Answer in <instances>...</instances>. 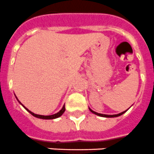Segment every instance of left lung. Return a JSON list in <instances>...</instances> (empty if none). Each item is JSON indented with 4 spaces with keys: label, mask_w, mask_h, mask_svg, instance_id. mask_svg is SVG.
Returning <instances> with one entry per match:
<instances>
[{
    "label": "left lung",
    "mask_w": 154,
    "mask_h": 154,
    "mask_svg": "<svg viewBox=\"0 0 154 154\" xmlns=\"http://www.w3.org/2000/svg\"><path fill=\"white\" fill-rule=\"evenodd\" d=\"M89 110H90L91 112H92V113H94V114H96V115H97V116H102V117H106V118H112V117H117V116H121V115H123V113H125V112H126V111H127V110H125V111H123V112H120V113H119V114H115V115H106V114H102V113H98V112H95V111H93V110H92L90 108H89Z\"/></svg>",
    "instance_id": "obj_1"
}]
</instances>
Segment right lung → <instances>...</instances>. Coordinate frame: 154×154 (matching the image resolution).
Instances as JSON below:
<instances>
[{
	"mask_svg": "<svg viewBox=\"0 0 154 154\" xmlns=\"http://www.w3.org/2000/svg\"><path fill=\"white\" fill-rule=\"evenodd\" d=\"M16 99H17V98L16 97ZM17 101L19 102V103H20V101H19V100H18V99H17ZM21 105H22V106L24 107V108L25 109H26L28 112H30V113H31V115L33 116H35V117L39 118V119H56V118L60 117L61 116H62V114L64 113V112H65V105H64L63 107H62V109H61L60 111H59V112H57V113H55V114H53V115H51V116L38 115V114H35V113H34V112H31V111H30L29 109H27L26 107L24 106V105L21 104Z\"/></svg>",
	"mask_w": 154,
	"mask_h": 154,
	"instance_id": "obj_1",
	"label": "right lung"
}]
</instances>
